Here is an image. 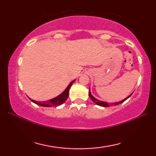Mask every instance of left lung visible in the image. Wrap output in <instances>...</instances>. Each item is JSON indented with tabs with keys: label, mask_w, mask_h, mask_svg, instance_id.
I'll return each mask as SVG.
<instances>
[{
	"label": "left lung",
	"mask_w": 156,
	"mask_h": 156,
	"mask_svg": "<svg viewBox=\"0 0 156 156\" xmlns=\"http://www.w3.org/2000/svg\"><path fill=\"white\" fill-rule=\"evenodd\" d=\"M131 95H132V94L130 95V96H128L127 98H126L125 99H124L123 100H121L120 102H115V103H112V104H111V105H119V104L122 103V102H125L126 99L129 98L130 97V96H131ZM89 97H90V98H91L92 100H93V101L95 102V103H96V104L98 105H99V106H102V107H109L110 105H111L109 103H107V102H103V101H100V100H97L96 98H95L91 95V92H90V89H89Z\"/></svg>",
	"instance_id": "left-lung-1"
}]
</instances>
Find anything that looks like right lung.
I'll return each instance as SVG.
<instances>
[{
  "label": "right lung",
  "mask_w": 156,
  "mask_h": 156,
  "mask_svg": "<svg viewBox=\"0 0 156 156\" xmlns=\"http://www.w3.org/2000/svg\"><path fill=\"white\" fill-rule=\"evenodd\" d=\"M75 80L72 81V83H71L69 84V86L67 87V88H66L65 90L62 92V93L59 95L58 96H57L56 98H54L51 99L49 100H47V101H44V102H38V101H36V100H31V98H30L31 101L34 103L38 105H40V106L42 107H57V106H59V105H62L64 103V102L66 101V100L68 98V96H69V89L71 87V86H72V84H73V82Z\"/></svg>",
  "instance_id": "obj_1"
}]
</instances>
